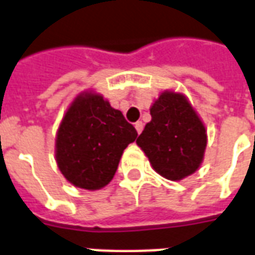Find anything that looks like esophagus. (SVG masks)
Masks as SVG:
<instances>
[{
	"label": "esophagus",
	"mask_w": 255,
	"mask_h": 255,
	"mask_svg": "<svg viewBox=\"0 0 255 255\" xmlns=\"http://www.w3.org/2000/svg\"><path fill=\"white\" fill-rule=\"evenodd\" d=\"M134 128H135V130H137V133H141V131H142V129H143V124L142 122H141V121H138V122H135L134 124Z\"/></svg>",
	"instance_id": "obj_1"
}]
</instances>
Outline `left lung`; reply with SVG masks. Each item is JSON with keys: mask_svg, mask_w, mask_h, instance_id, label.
Here are the masks:
<instances>
[{"mask_svg": "<svg viewBox=\"0 0 255 255\" xmlns=\"http://www.w3.org/2000/svg\"><path fill=\"white\" fill-rule=\"evenodd\" d=\"M150 116L135 142L153 169L172 181L195 173L204 158L207 130L187 97L162 91L150 106Z\"/></svg>", "mask_w": 255, "mask_h": 255, "instance_id": "1", "label": "left lung"}]
</instances>
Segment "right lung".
Returning <instances> with one entry per match:
<instances>
[{
    "instance_id": "1",
    "label": "right lung",
    "mask_w": 255,
    "mask_h": 255,
    "mask_svg": "<svg viewBox=\"0 0 255 255\" xmlns=\"http://www.w3.org/2000/svg\"><path fill=\"white\" fill-rule=\"evenodd\" d=\"M137 130L120 110L95 91H83L71 102L55 141L57 166L68 183L97 191L116 175L122 153Z\"/></svg>"
}]
</instances>
